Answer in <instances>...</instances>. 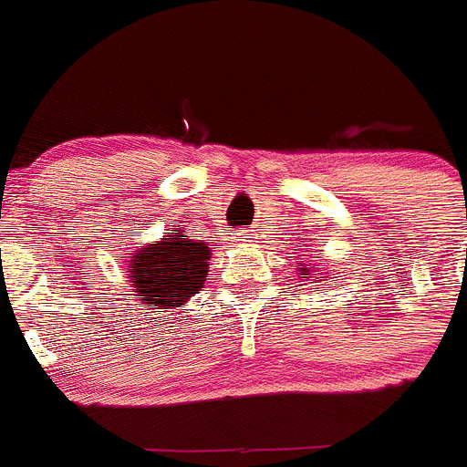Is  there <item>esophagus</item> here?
<instances>
[{"mask_svg": "<svg viewBox=\"0 0 467 467\" xmlns=\"http://www.w3.org/2000/svg\"><path fill=\"white\" fill-rule=\"evenodd\" d=\"M237 239H239V242H254V234H251V233H246V230H239V233H237Z\"/></svg>", "mask_w": 467, "mask_h": 467, "instance_id": "34e87169", "label": "esophagus"}]
</instances>
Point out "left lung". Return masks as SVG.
I'll return each instance as SVG.
<instances>
[{
	"instance_id": "8db88e82",
	"label": "left lung",
	"mask_w": 467,
	"mask_h": 467,
	"mask_svg": "<svg viewBox=\"0 0 467 467\" xmlns=\"http://www.w3.org/2000/svg\"><path fill=\"white\" fill-rule=\"evenodd\" d=\"M299 272H302V278H308L306 274L311 272V269H308V267H304V265H299Z\"/></svg>"
}]
</instances>
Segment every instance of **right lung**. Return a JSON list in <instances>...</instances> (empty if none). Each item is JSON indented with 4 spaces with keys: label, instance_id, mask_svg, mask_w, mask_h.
Listing matches in <instances>:
<instances>
[{
    "label": "right lung",
    "instance_id": "right-lung-1",
    "mask_svg": "<svg viewBox=\"0 0 467 467\" xmlns=\"http://www.w3.org/2000/svg\"><path fill=\"white\" fill-rule=\"evenodd\" d=\"M212 251L204 242L189 239L180 228L165 233L163 242L150 244L130 255V287L135 299L159 308H180L198 295Z\"/></svg>",
    "mask_w": 467,
    "mask_h": 467
}]
</instances>
